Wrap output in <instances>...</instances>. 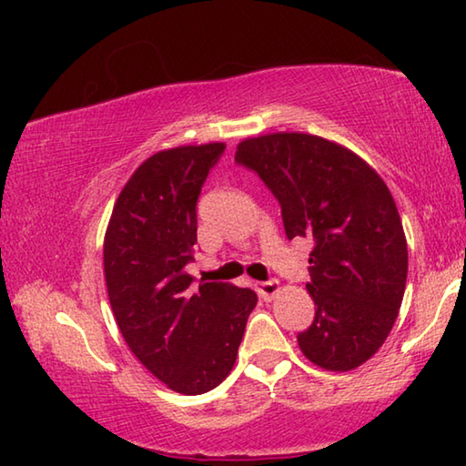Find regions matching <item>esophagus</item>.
<instances>
[{"label":"esophagus","mask_w":466,"mask_h":466,"mask_svg":"<svg viewBox=\"0 0 466 466\" xmlns=\"http://www.w3.org/2000/svg\"><path fill=\"white\" fill-rule=\"evenodd\" d=\"M255 289L263 299H271L279 291V281L278 279H267V281H257Z\"/></svg>","instance_id":"34e87169"}]
</instances>
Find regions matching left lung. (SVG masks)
Here are the masks:
<instances>
[{
  "label": "left lung",
  "instance_id": "obj_1",
  "mask_svg": "<svg viewBox=\"0 0 466 466\" xmlns=\"http://www.w3.org/2000/svg\"><path fill=\"white\" fill-rule=\"evenodd\" d=\"M236 164L279 201L289 240L309 238L312 325L298 345L312 364L347 372L389 337L403 302L407 240L384 180L350 149L306 133L242 141Z\"/></svg>",
  "mask_w": 466,
  "mask_h": 466
}]
</instances>
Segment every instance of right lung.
I'll return each mask as SVG.
<instances>
[{"label": "right lung", "instance_id": "obj_1", "mask_svg": "<svg viewBox=\"0 0 466 466\" xmlns=\"http://www.w3.org/2000/svg\"><path fill=\"white\" fill-rule=\"evenodd\" d=\"M224 144L157 152L133 172L105 236L110 309L136 358L180 394L224 380L257 294L185 271L197 244V201Z\"/></svg>", "mask_w": 466, "mask_h": 466}]
</instances>
